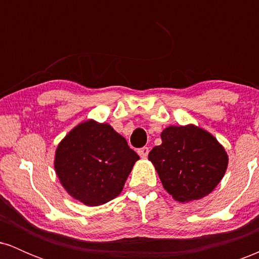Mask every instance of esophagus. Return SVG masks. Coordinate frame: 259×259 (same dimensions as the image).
Instances as JSON below:
<instances>
[{"instance_id": "34e87169", "label": "esophagus", "mask_w": 259, "mask_h": 259, "mask_svg": "<svg viewBox=\"0 0 259 259\" xmlns=\"http://www.w3.org/2000/svg\"><path fill=\"white\" fill-rule=\"evenodd\" d=\"M148 152H150L148 147H142L138 151V153L140 154V157H141V158H146V157L148 156Z\"/></svg>"}]
</instances>
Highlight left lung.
<instances>
[{"instance_id": "1", "label": "left lung", "mask_w": 259, "mask_h": 259, "mask_svg": "<svg viewBox=\"0 0 259 259\" xmlns=\"http://www.w3.org/2000/svg\"><path fill=\"white\" fill-rule=\"evenodd\" d=\"M160 139L162 144L151 150L148 159L168 194L181 203L209 195L227 171L224 146L194 124L167 126Z\"/></svg>"}]
</instances>
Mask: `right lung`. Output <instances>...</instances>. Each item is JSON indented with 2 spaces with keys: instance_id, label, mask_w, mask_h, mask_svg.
<instances>
[{
  "instance_id": "add662e5",
  "label": "right lung",
  "mask_w": 259,
  "mask_h": 259,
  "mask_svg": "<svg viewBox=\"0 0 259 259\" xmlns=\"http://www.w3.org/2000/svg\"><path fill=\"white\" fill-rule=\"evenodd\" d=\"M139 159L108 123L86 119L61 140L53 165L65 191L85 206L95 207L120 195Z\"/></svg>"
}]
</instances>
